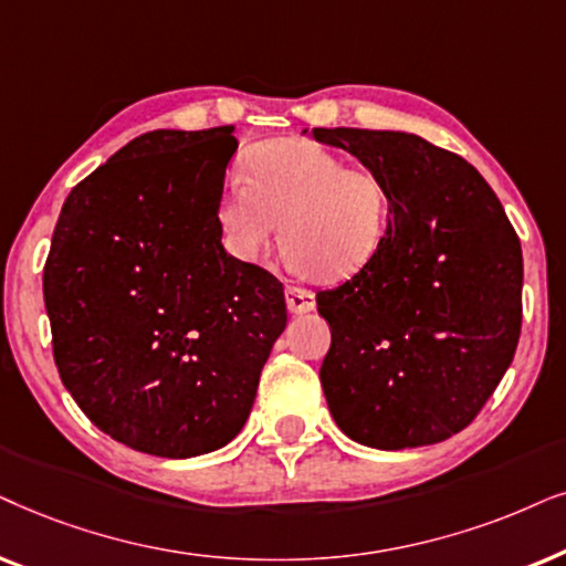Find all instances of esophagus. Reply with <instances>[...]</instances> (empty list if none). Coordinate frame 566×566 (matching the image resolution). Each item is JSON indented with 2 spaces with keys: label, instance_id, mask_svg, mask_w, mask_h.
Wrapping results in <instances>:
<instances>
[{
  "label": "esophagus",
  "instance_id": "esophagus-1",
  "mask_svg": "<svg viewBox=\"0 0 566 566\" xmlns=\"http://www.w3.org/2000/svg\"><path fill=\"white\" fill-rule=\"evenodd\" d=\"M284 297H287V311L295 313V315L311 313L315 307L313 292L305 290V287H295V284H287V290H284Z\"/></svg>",
  "mask_w": 566,
  "mask_h": 566
}]
</instances>
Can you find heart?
Returning <instances> with one entry per match:
<instances>
[{
  "instance_id": "b5f03b06",
  "label": "heart",
  "mask_w": 566,
  "mask_h": 566,
  "mask_svg": "<svg viewBox=\"0 0 566 566\" xmlns=\"http://www.w3.org/2000/svg\"><path fill=\"white\" fill-rule=\"evenodd\" d=\"M386 217L388 196L378 176L349 168L311 139L255 147L245 180L230 178L217 205V228L232 259H261L282 222L292 269L321 282L359 274L378 253Z\"/></svg>"
}]
</instances>
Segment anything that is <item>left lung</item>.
Segmentation results:
<instances>
[{"label":"left lung","instance_id":"8db88e82","mask_svg":"<svg viewBox=\"0 0 566 566\" xmlns=\"http://www.w3.org/2000/svg\"><path fill=\"white\" fill-rule=\"evenodd\" d=\"M386 188L375 259L321 292L331 417L378 450L434 446L469 427L515 357L523 251L481 172L406 132L313 129Z\"/></svg>","mask_w":566,"mask_h":566}]
</instances>
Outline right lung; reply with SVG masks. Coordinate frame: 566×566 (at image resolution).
I'll return each instance as SVG.
<instances>
[{
	"label": "right lung",
	"mask_w": 566,
	"mask_h": 566,
	"mask_svg": "<svg viewBox=\"0 0 566 566\" xmlns=\"http://www.w3.org/2000/svg\"><path fill=\"white\" fill-rule=\"evenodd\" d=\"M235 126L157 129L72 188L43 269L64 388L139 453L228 446L287 326L269 271L222 248L217 205Z\"/></svg>",
	"instance_id": "obj_1"
}]
</instances>
